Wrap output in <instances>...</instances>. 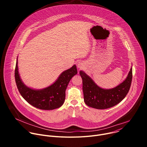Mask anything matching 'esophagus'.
<instances>
[{"mask_svg": "<svg viewBox=\"0 0 147 147\" xmlns=\"http://www.w3.org/2000/svg\"><path fill=\"white\" fill-rule=\"evenodd\" d=\"M84 63L82 62H78L77 63V67L78 69H82V67H84Z\"/></svg>", "mask_w": 147, "mask_h": 147, "instance_id": "obj_1", "label": "esophagus"}]
</instances>
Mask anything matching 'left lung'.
<instances>
[{"instance_id": "left-lung-1", "label": "left lung", "mask_w": 147, "mask_h": 147, "mask_svg": "<svg viewBox=\"0 0 147 147\" xmlns=\"http://www.w3.org/2000/svg\"><path fill=\"white\" fill-rule=\"evenodd\" d=\"M82 80L84 100L87 105L98 109L113 107L120 103L129 91L132 81V67L127 78L117 87L112 89H103L98 86L86 73L80 71Z\"/></svg>"}]
</instances>
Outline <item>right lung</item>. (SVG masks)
Masks as SVG:
<instances>
[{"mask_svg": "<svg viewBox=\"0 0 147 147\" xmlns=\"http://www.w3.org/2000/svg\"><path fill=\"white\" fill-rule=\"evenodd\" d=\"M17 59L15 80L17 88L23 98L32 106L42 110H53L63 104L66 90L71 78L77 74L76 65L63 72L51 86L41 90H34L27 87L21 80L18 70Z\"/></svg>", "mask_w": 147, "mask_h": 147, "instance_id": "obj_1", "label": "right lung"}]
</instances>
